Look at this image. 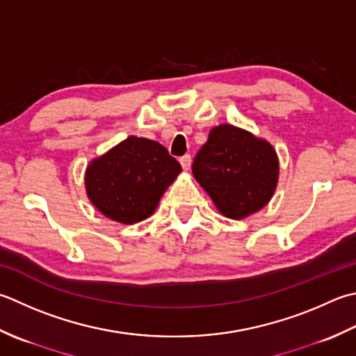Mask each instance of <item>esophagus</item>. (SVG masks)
<instances>
[{"instance_id":"obj_1","label":"esophagus","mask_w":356,"mask_h":356,"mask_svg":"<svg viewBox=\"0 0 356 356\" xmlns=\"http://www.w3.org/2000/svg\"><path fill=\"white\" fill-rule=\"evenodd\" d=\"M179 160H180V165H182L184 170H190V166H191V156L190 154H185Z\"/></svg>"}]
</instances>
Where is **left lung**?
<instances>
[{
  "instance_id": "8db88e82",
  "label": "left lung",
  "mask_w": 356,
  "mask_h": 356,
  "mask_svg": "<svg viewBox=\"0 0 356 356\" xmlns=\"http://www.w3.org/2000/svg\"><path fill=\"white\" fill-rule=\"evenodd\" d=\"M193 174L222 214L243 219L273 196L280 160L267 140L233 124H219L194 157Z\"/></svg>"
}]
</instances>
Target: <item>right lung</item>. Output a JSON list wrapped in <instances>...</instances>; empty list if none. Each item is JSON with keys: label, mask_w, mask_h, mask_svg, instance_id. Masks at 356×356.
<instances>
[{"label": "right lung", "mask_w": 356, "mask_h": 356, "mask_svg": "<svg viewBox=\"0 0 356 356\" xmlns=\"http://www.w3.org/2000/svg\"><path fill=\"white\" fill-rule=\"evenodd\" d=\"M180 171L182 166L163 145L131 136L89 163L86 193L106 218L137 224L154 213Z\"/></svg>", "instance_id": "add662e5"}]
</instances>
